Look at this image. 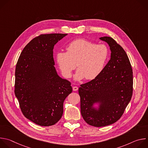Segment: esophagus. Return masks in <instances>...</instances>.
Instances as JSON below:
<instances>
[{
    "mask_svg": "<svg viewBox=\"0 0 148 148\" xmlns=\"http://www.w3.org/2000/svg\"><path fill=\"white\" fill-rule=\"evenodd\" d=\"M78 89V88L77 87H76V86H74V87H73V91H77Z\"/></svg>",
    "mask_w": 148,
    "mask_h": 148,
    "instance_id": "obj_1",
    "label": "esophagus"
}]
</instances>
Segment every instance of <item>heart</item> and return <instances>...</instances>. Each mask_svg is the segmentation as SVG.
I'll return each mask as SVG.
<instances>
[{
  "label": "heart",
  "instance_id": "obj_1",
  "mask_svg": "<svg viewBox=\"0 0 148 148\" xmlns=\"http://www.w3.org/2000/svg\"><path fill=\"white\" fill-rule=\"evenodd\" d=\"M67 52L58 51L56 61L63 76L70 78L76 66L78 69L75 78L91 80L103 70L108 60L106 46L96 45L86 39L73 40L66 46Z\"/></svg>",
  "mask_w": 148,
  "mask_h": 148
}]
</instances>
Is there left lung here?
Returning a JSON list of instances; mask_svg holds the SVG:
<instances>
[{"instance_id": "1", "label": "left lung", "mask_w": 148, "mask_h": 148, "mask_svg": "<svg viewBox=\"0 0 148 148\" xmlns=\"http://www.w3.org/2000/svg\"><path fill=\"white\" fill-rule=\"evenodd\" d=\"M100 40L108 44L111 59L95 79L81 84L78 89L81 115L88 124L96 127L116 122L123 115L133 92V72L123 49L111 37ZM99 103L97 110L93 107Z\"/></svg>"}]
</instances>
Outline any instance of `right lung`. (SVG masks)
Returning <instances> with one entry per match:
<instances>
[{
  "label": "right lung",
  "mask_w": 148,
  "mask_h": 148,
  "mask_svg": "<svg viewBox=\"0 0 148 148\" xmlns=\"http://www.w3.org/2000/svg\"><path fill=\"white\" fill-rule=\"evenodd\" d=\"M67 34H40L25 47L17 62L14 94L24 116L37 125L56 123L63 114V103L71 93V82L58 76L53 49Z\"/></svg>",
  "instance_id": "obj_1"
}]
</instances>
